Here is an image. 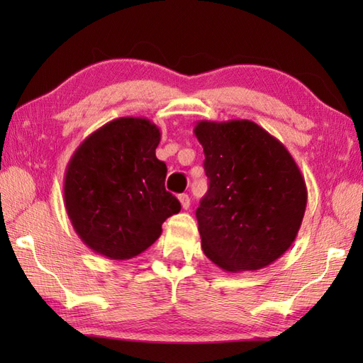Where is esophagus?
<instances>
[{
  "label": "esophagus",
  "mask_w": 363,
  "mask_h": 363,
  "mask_svg": "<svg viewBox=\"0 0 363 363\" xmlns=\"http://www.w3.org/2000/svg\"><path fill=\"white\" fill-rule=\"evenodd\" d=\"M179 201H181L182 209H186V211H187L189 207H190V196L184 194V195H181V196H179Z\"/></svg>",
  "instance_id": "esophagus-1"
}]
</instances>
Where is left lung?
<instances>
[{
    "instance_id": "1",
    "label": "left lung",
    "mask_w": 363,
    "mask_h": 363,
    "mask_svg": "<svg viewBox=\"0 0 363 363\" xmlns=\"http://www.w3.org/2000/svg\"><path fill=\"white\" fill-rule=\"evenodd\" d=\"M209 190L196 209L207 257L225 272H254L295 242L307 189L287 148L250 120L198 121Z\"/></svg>"
}]
</instances>
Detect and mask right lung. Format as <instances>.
Here are the masks:
<instances>
[{"instance_id": "add662e5", "label": "right lung", "mask_w": 363, "mask_h": 363, "mask_svg": "<svg viewBox=\"0 0 363 363\" xmlns=\"http://www.w3.org/2000/svg\"><path fill=\"white\" fill-rule=\"evenodd\" d=\"M160 130L148 118L121 117L91 133L74 151L64 181L65 209L91 251L133 259L181 211L165 190L167 165L156 157Z\"/></svg>"}]
</instances>
